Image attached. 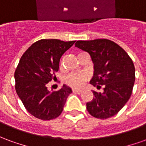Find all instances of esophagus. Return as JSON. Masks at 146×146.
<instances>
[{"mask_svg": "<svg viewBox=\"0 0 146 146\" xmlns=\"http://www.w3.org/2000/svg\"><path fill=\"white\" fill-rule=\"evenodd\" d=\"M73 93H76V94H81L82 91L81 90H77V89H73Z\"/></svg>", "mask_w": 146, "mask_h": 146, "instance_id": "obj_1", "label": "esophagus"}]
</instances>
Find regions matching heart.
<instances>
[{
    "label": "heart",
    "mask_w": 146,
    "mask_h": 146,
    "mask_svg": "<svg viewBox=\"0 0 146 146\" xmlns=\"http://www.w3.org/2000/svg\"><path fill=\"white\" fill-rule=\"evenodd\" d=\"M88 80V76L85 74H70L66 78V83L67 84L74 88H81L85 84Z\"/></svg>",
    "instance_id": "1"
}]
</instances>
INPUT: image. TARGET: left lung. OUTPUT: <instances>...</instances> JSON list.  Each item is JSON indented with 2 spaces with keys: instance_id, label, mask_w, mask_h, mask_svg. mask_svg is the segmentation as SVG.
I'll list each match as a JSON object with an SVG mask.
<instances>
[{
  "instance_id": "obj_1",
  "label": "left lung",
  "mask_w": 146,
  "mask_h": 146,
  "mask_svg": "<svg viewBox=\"0 0 146 146\" xmlns=\"http://www.w3.org/2000/svg\"><path fill=\"white\" fill-rule=\"evenodd\" d=\"M75 47L88 52L94 64L90 84L103 92L93 91L94 98L87 103L88 113L95 118L107 119L116 115L131 97L135 80L131 58L121 47L107 39L78 40Z\"/></svg>"
}]
</instances>
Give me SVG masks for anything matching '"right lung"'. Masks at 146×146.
Masks as SVG:
<instances>
[{
    "label": "right lung",
    "mask_w": 146,
    "mask_h": 146,
    "mask_svg": "<svg viewBox=\"0 0 146 146\" xmlns=\"http://www.w3.org/2000/svg\"><path fill=\"white\" fill-rule=\"evenodd\" d=\"M75 43L42 39L23 54L15 72V91L27 111L36 118L50 120L60 115L72 89L63 84L58 91H48L62 55Z\"/></svg>",
    "instance_id": "obj_1"
}]
</instances>
